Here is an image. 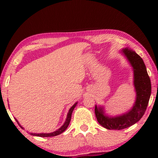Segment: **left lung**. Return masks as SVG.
Instances as JSON below:
<instances>
[{
  "instance_id": "obj_1",
  "label": "left lung",
  "mask_w": 158,
  "mask_h": 158,
  "mask_svg": "<svg viewBox=\"0 0 158 158\" xmlns=\"http://www.w3.org/2000/svg\"><path fill=\"white\" fill-rule=\"evenodd\" d=\"M123 52L133 67L137 99L130 111L116 117H107L103 114L102 108L96 105L95 114L97 121L101 126L110 130L126 129L139 122L146 111L151 95V82L143 60L135 52L128 48L123 49Z\"/></svg>"
}]
</instances>
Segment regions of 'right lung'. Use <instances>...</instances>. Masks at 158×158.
Returning <instances> with one entry per match:
<instances>
[{
	"label": "right lung",
	"instance_id": "add662e5",
	"mask_svg": "<svg viewBox=\"0 0 158 158\" xmlns=\"http://www.w3.org/2000/svg\"><path fill=\"white\" fill-rule=\"evenodd\" d=\"M76 104H77V103H75V104L73 105V106L70 108V109L69 110V112H68V116H67V119L65 121V122H64V124L62 125V126L60 127V128L58 129V130L54 131V132H52V133H48V134H46V133H45V134H44V133H42V134L30 133V135H33V136H37V137H55V136L59 135H60V134H62L64 131L66 130V129L68 128V127L69 126V124H70V120H71V116H72L73 111V110H74ZM16 122H18V121L16 120ZM18 124H19V122H18ZM19 125L21 127V126L20 124H19ZM21 128H23V127H21Z\"/></svg>",
	"mask_w": 158,
	"mask_h": 158
}]
</instances>
